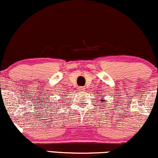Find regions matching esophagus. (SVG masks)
Instances as JSON below:
<instances>
[{"instance_id":"obj_1","label":"esophagus","mask_w":158,"mask_h":158,"mask_svg":"<svg viewBox=\"0 0 158 158\" xmlns=\"http://www.w3.org/2000/svg\"><path fill=\"white\" fill-rule=\"evenodd\" d=\"M84 89H85V88H84V87H79L78 90H79L83 91V90H84Z\"/></svg>"}]
</instances>
